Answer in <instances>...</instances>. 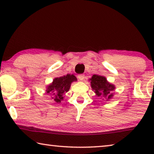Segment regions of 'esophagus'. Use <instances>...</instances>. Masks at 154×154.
Segmentation results:
<instances>
[{"label": "esophagus", "instance_id": "obj_1", "mask_svg": "<svg viewBox=\"0 0 154 154\" xmlns=\"http://www.w3.org/2000/svg\"><path fill=\"white\" fill-rule=\"evenodd\" d=\"M84 78H85V75H83V74H79V75H78V79H79V80H83L84 79Z\"/></svg>", "mask_w": 154, "mask_h": 154}]
</instances>
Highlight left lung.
Instances as JSON below:
<instances>
[{
	"label": "left lung",
	"instance_id": "left-lung-1",
	"mask_svg": "<svg viewBox=\"0 0 154 154\" xmlns=\"http://www.w3.org/2000/svg\"><path fill=\"white\" fill-rule=\"evenodd\" d=\"M90 80L92 90L98 96H104L107 100L112 98L111 92L115 89V86L107 82L105 77L94 75Z\"/></svg>",
	"mask_w": 154,
	"mask_h": 154
}]
</instances>
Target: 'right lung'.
<instances>
[{
    "instance_id": "right-lung-1",
    "label": "right lung",
    "mask_w": 154,
    "mask_h": 154,
    "mask_svg": "<svg viewBox=\"0 0 154 154\" xmlns=\"http://www.w3.org/2000/svg\"><path fill=\"white\" fill-rule=\"evenodd\" d=\"M77 81L73 75H66L54 79L51 84L47 89V93L56 103H60L63 100L64 93L69 90L72 82Z\"/></svg>"
}]
</instances>
